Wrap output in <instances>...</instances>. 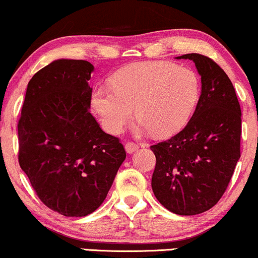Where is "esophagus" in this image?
I'll use <instances>...</instances> for the list:
<instances>
[{
  "instance_id": "esophagus-1",
  "label": "esophagus",
  "mask_w": 258,
  "mask_h": 258,
  "mask_svg": "<svg viewBox=\"0 0 258 258\" xmlns=\"http://www.w3.org/2000/svg\"><path fill=\"white\" fill-rule=\"evenodd\" d=\"M125 149L128 154H132V153L137 152V150L139 149V146L138 144L133 143V142H127V143L125 144Z\"/></svg>"
}]
</instances>
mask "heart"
<instances>
[{
    "label": "heart",
    "instance_id": "heart-1",
    "mask_svg": "<svg viewBox=\"0 0 258 258\" xmlns=\"http://www.w3.org/2000/svg\"><path fill=\"white\" fill-rule=\"evenodd\" d=\"M199 92V79L193 70L165 61H141L117 70L111 86H97L91 106L110 135L122 131L135 106L141 119L139 131L167 137L190 119Z\"/></svg>",
    "mask_w": 258,
    "mask_h": 258
}]
</instances>
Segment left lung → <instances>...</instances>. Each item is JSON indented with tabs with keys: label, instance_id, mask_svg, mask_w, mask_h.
<instances>
[{
	"label": "left lung",
	"instance_id": "8db88e82",
	"mask_svg": "<svg viewBox=\"0 0 258 258\" xmlns=\"http://www.w3.org/2000/svg\"><path fill=\"white\" fill-rule=\"evenodd\" d=\"M201 94L186 126L167 141L150 147L156 165L154 195L162 206L182 216L205 212L218 203L240 159L241 110L232 81L212 59L198 53Z\"/></svg>",
	"mask_w": 258,
	"mask_h": 258
}]
</instances>
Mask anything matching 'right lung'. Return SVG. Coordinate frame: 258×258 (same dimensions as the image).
Returning a JSON list of instances; mask_svg holds the SVG:
<instances>
[{
    "mask_svg": "<svg viewBox=\"0 0 258 258\" xmlns=\"http://www.w3.org/2000/svg\"><path fill=\"white\" fill-rule=\"evenodd\" d=\"M94 67L57 59L26 88L18 123L19 165L37 197L67 217L96 211L108 195L126 152L90 112Z\"/></svg>",
    "mask_w": 258,
    "mask_h": 258,
    "instance_id": "right-lung-1",
    "label": "right lung"
}]
</instances>
